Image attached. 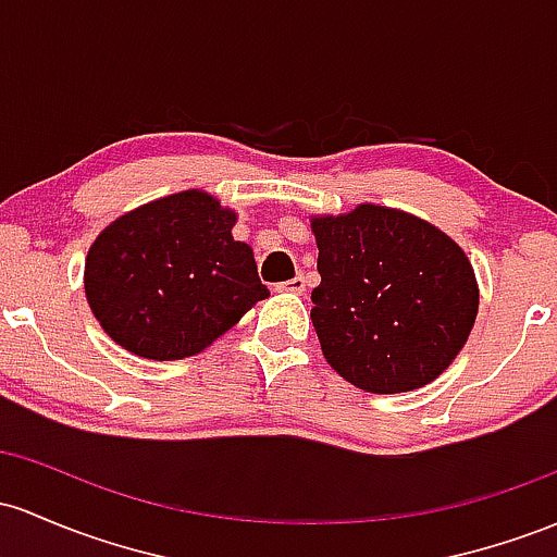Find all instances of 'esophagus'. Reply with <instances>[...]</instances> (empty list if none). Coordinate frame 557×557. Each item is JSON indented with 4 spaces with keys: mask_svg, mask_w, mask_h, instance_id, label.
Returning <instances> with one entry per match:
<instances>
[{
    "mask_svg": "<svg viewBox=\"0 0 557 557\" xmlns=\"http://www.w3.org/2000/svg\"><path fill=\"white\" fill-rule=\"evenodd\" d=\"M277 290L280 293H304V290H307V280H304L301 274H298V277L288 280V283H280Z\"/></svg>",
    "mask_w": 557,
    "mask_h": 557,
    "instance_id": "34e87169",
    "label": "esophagus"
}]
</instances>
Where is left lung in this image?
<instances>
[{"instance_id": "1", "label": "left lung", "mask_w": 557, "mask_h": 557, "mask_svg": "<svg viewBox=\"0 0 557 557\" xmlns=\"http://www.w3.org/2000/svg\"><path fill=\"white\" fill-rule=\"evenodd\" d=\"M311 322L327 364L370 394L431 383L466 346L479 285L466 250L412 213L362 203L314 216Z\"/></svg>"}]
</instances>
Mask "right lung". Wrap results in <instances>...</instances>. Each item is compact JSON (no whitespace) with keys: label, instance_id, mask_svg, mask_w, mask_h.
Wrapping results in <instances>:
<instances>
[{"label":"right lung","instance_id":"right-lung-1","mask_svg":"<svg viewBox=\"0 0 557 557\" xmlns=\"http://www.w3.org/2000/svg\"><path fill=\"white\" fill-rule=\"evenodd\" d=\"M237 216L203 189L139 206L97 235L84 290L102 330L137 357L200 354L269 296Z\"/></svg>","mask_w":557,"mask_h":557}]
</instances>
